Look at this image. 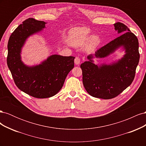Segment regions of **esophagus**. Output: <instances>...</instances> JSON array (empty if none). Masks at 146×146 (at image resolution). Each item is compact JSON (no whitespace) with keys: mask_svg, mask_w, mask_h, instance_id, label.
Returning a JSON list of instances; mask_svg holds the SVG:
<instances>
[{"mask_svg":"<svg viewBox=\"0 0 146 146\" xmlns=\"http://www.w3.org/2000/svg\"><path fill=\"white\" fill-rule=\"evenodd\" d=\"M74 63L76 65H78L80 63V58H78V57H76V58L74 60Z\"/></svg>","mask_w":146,"mask_h":146,"instance_id":"obj_1","label":"esophagus"}]
</instances>
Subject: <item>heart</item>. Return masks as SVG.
Listing matches in <instances>:
<instances>
[{
  "label": "heart",
  "instance_id": "b5f03b06",
  "mask_svg": "<svg viewBox=\"0 0 146 146\" xmlns=\"http://www.w3.org/2000/svg\"><path fill=\"white\" fill-rule=\"evenodd\" d=\"M68 42L74 47H82L85 44L89 49H94L101 43L99 35L91 36L90 29L87 27H78L70 32L68 36Z\"/></svg>",
  "mask_w": 146,
  "mask_h": 146
}]
</instances>
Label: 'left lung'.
I'll return each instance as SVG.
<instances>
[{
  "label": "left lung",
  "mask_w": 146,
  "mask_h": 146,
  "mask_svg": "<svg viewBox=\"0 0 146 146\" xmlns=\"http://www.w3.org/2000/svg\"><path fill=\"white\" fill-rule=\"evenodd\" d=\"M114 26L121 36L88 55V61L80 65L84 87L94 98L110 99L121 94L133 81L139 63L138 38L123 24L116 23ZM120 48L125 52L121 59L110 64L94 63V58H105Z\"/></svg>",
  "instance_id": "left-lung-1"
}]
</instances>
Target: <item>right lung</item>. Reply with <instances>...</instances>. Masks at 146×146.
Instances as JSON below:
<instances>
[{
    "instance_id": "1",
    "label": "right lung",
    "mask_w": 146,
    "mask_h": 146,
    "mask_svg": "<svg viewBox=\"0 0 146 146\" xmlns=\"http://www.w3.org/2000/svg\"><path fill=\"white\" fill-rule=\"evenodd\" d=\"M44 21L29 18L12 33L8 42L7 65L19 89L31 96L44 99L56 94L74 66L72 56L52 55L36 65L27 66L21 60L22 48L28 38L46 28Z\"/></svg>"
}]
</instances>
